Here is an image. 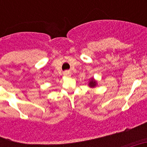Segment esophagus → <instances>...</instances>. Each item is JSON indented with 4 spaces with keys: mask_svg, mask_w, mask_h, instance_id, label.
I'll use <instances>...</instances> for the list:
<instances>
[{
    "mask_svg": "<svg viewBox=\"0 0 147 147\" xmlns=\"http://www.w3.org/2000/svg\"><path fill=\"white\" fill-rule=\"evenodd\" d=\"M63 74H64V76H66V77H70V76H71V73L68 71H65Z\"/></svg>",
    "mask_w": 147,
    "mask_h": 147,
    "instance_id": "34e87169",
    "label": "esophagus"
}]
</instances>
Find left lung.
I'll return each mask as SVG.
<instances>
[{
	"mask_svg": "<svg viewBox=\"0 0 147 147\" xmlns=\"http://www.w3.org/2000/svg\"><path fill=\"white\" fill-rule=\"evenodd\" d=\"M96 85H97L96 81L93 78H92L91 80H90V82L89 84H88V85H89L90 88H95V87L96 86Z\"/></svg>",
	"mask_w": 147,
	"mask_h": 147,
	"instance_id": "8db88e82",
	"label": "left lung"
}]
</instances>
